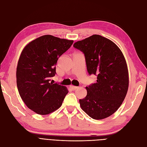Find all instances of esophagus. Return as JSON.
I'll return each instance as SVG.
<instances>
[{
  "label": "esophagus",
  "instance_id": "obj_1",
  "mask_svg": "<svg viewBox=\"0 0 147 147\" xmlns=\"http://www.w3.org/2000/svg\"><path fill=\"white\" fill-rule=\"evenodd\" d=\"M70 88L72 89V90H77V89L78 88V86H74V85H70Z\"/></svg>",
  "mask_w": 147,
  "mask_h": 147
}]
</instances>
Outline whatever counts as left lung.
<instances>
[{"instance_id": "obj_1", "label": "left lung", "mask_w": 147, "mask_h": 147, "mask_svg": "<svg viewBox=\"0 0 147 147\" xmlns=\"http://www.w3.org/2000/svg\"><path fill=\"white\" fill-rule=\"evenodd\" d=\"M74 47L85 56L88 73L97 75V82L86 87L87 95L80 99L81 109L94 119L110 117L119 109L129 86L127 63L122 51L110 40L92 35Z\"/></svg>"}]
</instances>
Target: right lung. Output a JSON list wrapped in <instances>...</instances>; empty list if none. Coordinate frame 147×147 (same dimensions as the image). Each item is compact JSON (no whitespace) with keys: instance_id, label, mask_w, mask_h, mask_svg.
Masks as SVG:
<instances>
[{"instance_id":"right-lung-1","label":"right lung","mask_w":147,"mask_h":147,"mask_svg":"<svg viewBox=\"0 0 147 147\" xmlns=\"http://www.w3.org/2000/svg\"><path fill=\"white\" fill-rule=\"evenodd\" d=\"M74 40L45 35L29 42L22 51L16 69V83L22 100L38 115H48L58 109L69 91L50 82L55 76L59 57Z\"/></svg>"}]
</instances>
